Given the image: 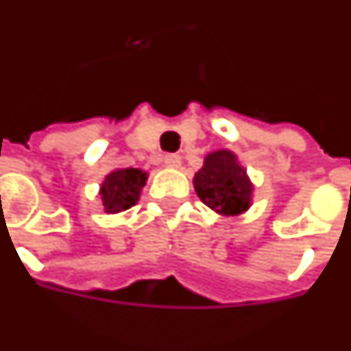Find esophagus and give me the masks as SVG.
Instances as JSON below:
<instances>
[{"label":"esophagus","mask_w":351,"mask_h":351,"mask_svg":"<svg viewBox=\"0 0 351 351\" xmlns=\"http://www.w3.org/2000/svg\"><path fill=\"white\" fill-rule=\"evenodd\" d=\"M163 163L167 165V167H180V156H176V154H167L165 158H163Z\"/></svg>","instance_id":"esophagus-1"}]
</instances>
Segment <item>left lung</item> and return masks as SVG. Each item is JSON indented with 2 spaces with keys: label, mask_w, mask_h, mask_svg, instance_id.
<instances>
[{
  "label": "left lung",
  "mask_w": 351,
  "mask_h": 351,
  "mask_svg": "<svg viewBox=\"0 0 351 351\" xmlns=\"http://www.w3.org/2000/svg\"><path fill=\"white\" fill-rule=\"evenodd\" d=\"M193 188L199 199L218 215L235 217L251 207L252 184L234 152L207 154L203 167L193 176Z\"/></svg>",
  "instance_id": "obj_1"
}]
</instances>
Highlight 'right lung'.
<instances>
[{"label": "right lung", "mask_w": 351, "mask_h": 351, "mask_svg": "<svg viewBox=\"0 0 351 351\" xmlns=\"http://www.w3.org/2000/svg\"><path fill=\"white\" fill-rule=\"evenodd\" d=\"M148 175L141 169H116L100 186V199L106 213H121L136 205Z\"/></svg>", "instance_id": "right-lung-1"}]
</instances>
